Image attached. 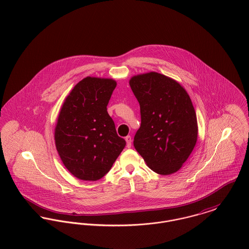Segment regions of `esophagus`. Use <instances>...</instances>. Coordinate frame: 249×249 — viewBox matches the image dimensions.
<instances>
[{
    "label": "esophagus",
    "instance_id": "obj_1",
    "mask_svg": "<svg viewBox=\"0 0 249 249\" xmlns=\"http://www.w3.org/2000/svg\"><path fill=\"white\" fill-rule=\"evenodd\" d=\"M125 140H126V142H127V147H128V148H131V146H132V138H131L130 136H127V137L125 138Z\"/></svg>",
    "mask_w": 249,
    "mask_h": 249
}]
</instances>
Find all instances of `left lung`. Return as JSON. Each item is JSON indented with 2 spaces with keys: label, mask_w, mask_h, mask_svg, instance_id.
Here are the masks:
<instances>
[{
  "label": "left lung",
  "mask_w": 249,
  "mask_h": 249,
  "mask_svg": "<svg viewBox=\"0 0 249 249\" xmlns=\"http://www.w3.org/2000/svg\"><path fill=\"white\" fill-rule=\"evenodd\" d=\"M131 89L140 106L141 124L134 146L154 172L178 171L197 138L196 115L187 91L176 80L152 71L133 76Z\"/></svg>",
  "instance_id": "1"
}]
</instances>
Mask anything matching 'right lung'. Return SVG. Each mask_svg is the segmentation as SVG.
Returning a JSON list of instances; mask_svg holds the SVG:
<instances>
[{
    "label": "right lung",
    "mask_w": 249,
    "mask_h": 249,
    "mask_svg": "<svg viewBox=\"0 0 249 249\" xmlns=\"http://www.w3.org/2000/svg\"><path fill=\"white\" fill-rule=\"evenodd\" d=\"M116 82L86 77L65 99L56 123V149L77 178L95 181L110 170L126 145L116 134L107 106Z\"/></svg>",
    "instance_id": "obj_1"
}]
</instances>
